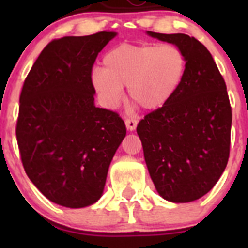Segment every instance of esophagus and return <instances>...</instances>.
Returning <instances> with one entry per match:
<instances>
[{"label":"esophagus","mask_w":248,"mask_h":248,"mask_svg":"<svg viewBox=\"0 0 248 248\" xmlns=\"http://www.w3.org/2000/svg\"><path fill=\"white\" fill-rule=\"evenodd\" d=\"M125 125H126V128H128V130L131 131L137 128L138 122L135 119H133V118H129V119H125Z\"/></svg>","instance_id":"obj_1"}]
</instances>
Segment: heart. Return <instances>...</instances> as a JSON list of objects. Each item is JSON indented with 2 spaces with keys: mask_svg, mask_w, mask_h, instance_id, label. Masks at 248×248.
I'll return each mask as SVG.
<instances>
[{
  "mask_svg": "<svg viewBox=\"0 0 248 248\" xmlns=\"http://www.w3.org/2000/svg\"><path fill=\"white\" fill-rule=\"evenodd\" d=\"M187 59L180 47L164 45H124L103 58V69L92 72V84L105 105L115 108L128 85L129 97L146 110L166 104L183 84Z\"/></svg>",
  "mask_w": 248,
  "mask_h": 248,
  "instance_id": "1",
  "label": "heart"
}]
</instances>
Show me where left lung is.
<instances>
[{
	"label": "left lung",
	"mask_w": 248,
	"mask_h": 248,
	"mask_svg": "<svg viewBox=\"0 0 248 248\" xmlns=\"http://www.w3.org/2000/svg\"><path fill=\"white\" fill-rule=\"evenodd\" d=\"M148 34L180 47L187 69L174 97L140 120L138 135L160 196L190 202L214 187L229 161L232 110L226 83L196 38L151 31Z\"/></svg>",
	"instance_id": "left-lung-1"
}]
</instances>
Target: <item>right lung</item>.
Returning a JSON list of instances; mask_svg holds the SVG:
<instances>
[{"mask_svg": "<svg viewBox=\"0 0 248 248\" xmlns=\"http://www.w3.org/2000/svg\"><path fill=\"white\" fill-rule=\"evenodd\" d=\"M117 36L50 41L26 77L16 137L30 180L48 200L78 209L102 196L107 174L126 134L119 114L94 105L92 69L98 53Z\"/></svg>", "mask_w": 248, "mask_h": 248, "instance_id": "add662e5", "label": "right lung"}]
</instances>
